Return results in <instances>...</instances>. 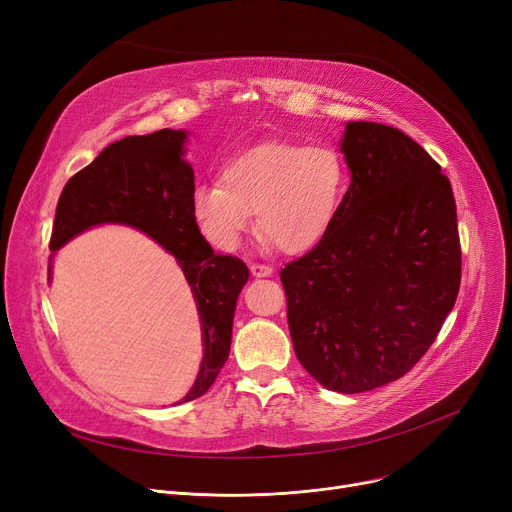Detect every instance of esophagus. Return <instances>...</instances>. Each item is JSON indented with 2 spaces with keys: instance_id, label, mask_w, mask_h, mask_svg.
Listing matches in <instances>:
<instances>
[{
  "instance_id": "esophagus-1",
  "label": "esophagus",
  "mask_w": 512,
  "mask_h": 512,
  "mask_svg": "<svg viewBox=\"0 0 512 512\" xmlns=\"http://www.w3.org/2000/svg\"><path fill=\"white\" fill-rule=\"evenodd\" d=\"M251 274L255 278H265V276H272L274 270L270 265H263V263H251Z\"/></svg>"
}]
</instances>
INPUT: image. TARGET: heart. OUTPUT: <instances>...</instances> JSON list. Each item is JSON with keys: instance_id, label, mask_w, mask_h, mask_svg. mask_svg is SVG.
<instances>
[{"instance_id": "heart-1", "label": "heart", "mask_w": 512, "mask_h": 512, "mask_svg": "<svg viewBox=\"0 0 512 512\" xmlns=\"http://www.w3.org/2000/svg\"><path fill=\"white\" fill-rule=\"evenodd\" d=\"M348 188V168L332 145L263 143L232 157L222 182H201L193 218L211 247L232 253L253 224L263 247L297 255L334 226Z\"/></svg>"}]
</instances>
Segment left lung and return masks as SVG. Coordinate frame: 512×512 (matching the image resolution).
Masks as SVG:
<instances>
[{
	"label": "left lung",
	"mask_w": 512,
	"mask_h": 512,
	"mask_svg": "<svg viewBox=\"0 0 512 512\" xmlns=\"http://www.w3.org/2000/svg\"><path fill=\"white\" fill-rule=\"evenodd\" d=\"M351 186L324 240L280 272L294 353L321 386L357 394L402 378L436 340L461 286L456 203L405 132L346 122Z\"/></svg>",
	"instance_id": "8db88e82"
}]
</instances>
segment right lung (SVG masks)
<instances>
[{"mask_svg":"<svg viewBox=\"0 0 512 512\" xmlns=\"http://www.w3.org/2000/svg\"><path fill=\"white\" fill-rule=\"evenodd\" d=\"M186 130L164 128L107 145L74 174L60 195L49 242L51 261L74 236L101 224L137 228L174 255L197 303L203 359L193 388L180 402L203 396L224 367L238 294L249 267L213 253L191 209L195 172L184 159Z\"/></svg>","mask_w":512,"mask_h":512,"instance_id":"add662e5","label":"right lung"}]
</instances>
